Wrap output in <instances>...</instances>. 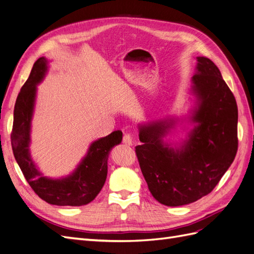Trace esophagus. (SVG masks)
<instances>
[{"label":"esophagus","instance_id":"obj_1","mask_svg":"<svg viewBox=\"0 0 254 254\" xmlns=\"http://www.w3.org/2000/svg\"><path fill=\"white\" fill-rule=\"evenodd\" d=\"M123 143L128 145V146H131L133 144L132 141V135L129 134V133H125L124 136H123Z\"/></svg>","mask_w":254,"mask_h":254}]
</instances>
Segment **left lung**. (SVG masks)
<instances>
[{
  "label": "left lung",
  "instance_id": "obj_1",
  "mask_svg": "<svg viewBox=\"0 0 254 254\" xmlns=\"http://www.w3.org/2000/svg\"><path fill=\"white\" fill-rule=\"evenodd\" d=\"M193 92L197 123L181 148L162 140L174 121L139 126L142 145L135 153L153 198L168 206L189 204L210 194L232 164L237 152L238 111L235 97L219 68L206 57H197Z\"/></svg>",
  "mask_w": 254,
  "mask_h": 254
}]
</instances>
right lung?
Masks as SVG:
<instances>
[{
    "mask_svg": "<svg viewBox=\"0 0 254 254\" xmlns=\"http://www.w3.org/2000/svg\"><path fill=\"white\" fill-rule=\"evenodd\" d=\"M48 71V60L44 57L34 64L29 77L18 94L13 111L11 146L14 159L26 181L42 200L55 205L79 206L88 204L103 189L107 172L108 156L113 146L122 142L121 130L113 131L91 144L87 156L76 171L63 179L44 177L34 164L29 153L30 122H32L36 86Z\"/></svg>",
    "mask_w": 254,
    "mask_h": 254,
    "instance_id": "obj_1",
    "label": "right lung"
}]
</instances>
